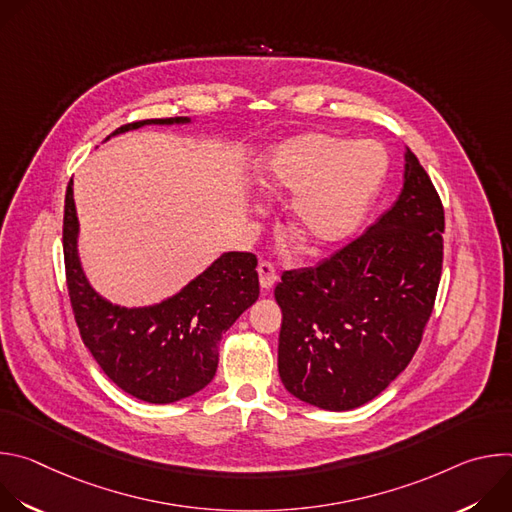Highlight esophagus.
I'll return each mask as SVG.
<instances>
[{
  "mask_svg": "<svg viewBox=\"0 0 512 512\" xmlns=\"http://www.w3.org/2000/svg\"><path fill=\"white\" fill-rule=\"evenodd\" d=\"M257 273H259V285H261L263 289H271L273 283H275V279H277L275 267H273L271 263H267V261H261V263L257 265Z\"/></svg>",
  "mask_w": 512,
  "mask_h": 512,
  "instance_id": "esophagus-1",
  "label": "esophagus"
}]
</instances>
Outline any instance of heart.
<instances>
[{
  "label": "heart",
  "instance_id": "b5f03b06",
  "mask_svg": "<svg viewBox=\"0 0 512 512\" xmlns=\"http://www.w3.org/2000/svg\"><path fill=\"white\" fill-rule=\"evenodd\" d=\"M389 158L375 139L304 131L273 143L255 172L267 198L291 194L287 227L310 251L346 241L371 210Z\"/></svg>",
  "mask_w": 512,
  "mask_h": 512
}]
</instances>
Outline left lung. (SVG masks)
I'll list each match as a JSON object with an SVG mask.
<instances>
[{
    "label": "left lung",
    "instance_id": "left-lung-1",
    "mask_svg": "<svg viewBox=\"0 0 512 512\" xmlns=\"http://www.w3.org/2000/svg\"><path fill=\"white\" fill-rule=\"evenodd\" d=\"M444 208L405 150L403 188L379 221L316 267L285 271L277 369L304 403L348 411L383 393L413 358L444 259Z\"/></svg>",
    "mask_w": 512,
    "mask_h": 512
}]
</instances>
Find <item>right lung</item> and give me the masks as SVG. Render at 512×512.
Masks as SVG:
<instances>
[{"label": "right lung", "instance_id": "add662e5", "mask_svg": "<svg viewBox=\"0 0 512 512\" xmlns=\"http://www.w3.org/2000/svg\"><path fill=\"white\" fill-rule=\"evenodd\" d=\"M188 123L190 117L135 121L109 137L145 125ZM79 235L70 180L62 229L68 296L83 342L103 373L145 403H176L202 391L216 375L218 342L259 298L255 255L223 253L174 296L127 308L109 302L91 285L79 257Z\"/></svg>", "mask_w": 512, "mask_h": 512}]
</instances>
